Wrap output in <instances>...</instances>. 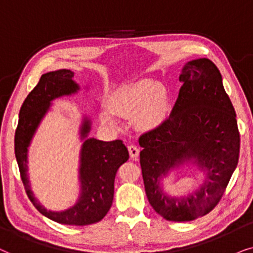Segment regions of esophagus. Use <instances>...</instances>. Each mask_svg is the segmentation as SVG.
I'll return each mask as SVG.
<instances>
[{"label": "esophagus", "instance_id": "1", "mask_svg": "<svg viewBox=\"0 0 253 253\" xmlns=\"http://www.w3.org/2000/svg\"><path fill=\"white\" fill-rule=\"evenodd\" d=\"M128 151H129L130 158H133V160H136L137 156H139V154H140L139 148H137L136 146H133V144L128 146Z\"/></svg>", "mask_w": 253, "mask_h": 253}]
</instances>
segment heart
<instances>
[{
    "mask_svg": "<svg viewBox=\"0 0 253 253\" xmlns=\"http://www.w3.org/2000/svg\"><path fill=\"white\" fill-rule=\"evenodd\" d=\"M109 107L99 112L102 124L111 128L119 126L116 114L132 118L142 127H151L166 113L168 107V92L162 84L151 80H142L125 86L109 98Z\"/></svg>",
    "mask_w": 253,
    "mask_h": 253,
    "instance_id": "obj_1",
    "label": "heart"
}]
</instances>
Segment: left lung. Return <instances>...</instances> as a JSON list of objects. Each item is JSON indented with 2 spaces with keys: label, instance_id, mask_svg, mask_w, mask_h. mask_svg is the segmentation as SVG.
Masks as SVG:
<instances>
[{
  "label": "left lung",
  "instance_id": "8db88e82",
  "mask_svg": "<svg viewBox=\"0 0 253 253\" xmlns=\"http://www.w3.org/2000/svg\"><path fill=\"white\" fill-rule=\"evenodd\" d=\"M172 112L139 139L144 190L155 211L168 221L186 222L204 216L221 200L240 157L236 113L222 76L210 59L188 61ZM205 173L198 190L170 197L160 186L169 171L186 163Z\"/></svg>",
  "mask_w": 253,
  "mask_h": 253
}]
</instances>
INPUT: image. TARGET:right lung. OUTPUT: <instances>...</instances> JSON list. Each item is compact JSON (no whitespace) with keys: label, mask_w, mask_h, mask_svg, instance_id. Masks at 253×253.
I'll return each mask as SVG.
<instances>
[{"label":"right lung","mask_w":253,"mask_h":253,"mask_svg":"<svg viewBox=\"0 0 253 253\" xmlns=\"http://www.w3.org/2000/svg\"><path fill=\"white\" fill-rule=\"evenodd\" d=\"M79 84L69 69H60L42 75L35 89L29 93L19 111L15 133V155L26 194L37 210L50 220L61 224L87 225L102 220L112 206L114 178L121 164L129 158L121 140L100 141L87 139L91 121L84 117L81 126L83 140L80 157L81 193L73 207L62 211H47L35 198L28 177V151L37 128L49 110L52 100L79 91Z\"/></svg>","instance_id":"1"}]
</instances>
